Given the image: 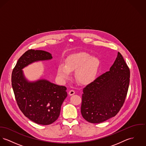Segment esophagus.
Segmentation results:
<instances>
[{
    "label": "esophagus",
    "mask_w": 146,
    "mask_h": 146,
    "mask_svg": "<svg viewBox=\"0 0 146 146\" xmlns=\"http://www.w3.org/2000/svg\"><path fill=\"white\" fill-rule=\"evenodd\" d=\"M75 91L74 90H70L69 91V92H68V94L70 95H74V94H75Z\"/></svg>",
    "instance_id": "obj_1"
}]
</instances>
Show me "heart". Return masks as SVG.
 Listing matches in <instances>:
<instances>
[{
  "label": "heart",
  "instance_id": "heart-1",
  "mask_svg": "<svg viewBox=\"0 0 146 146\" xmlns=\"http://www.w3.org/2000/svg\"><path fill=\"white\" fill-rule=\"evenodd\" d=\"M99 67L100 61L97 57L80 52L69 56L65 61V65L59 64L57 73L59 79L64 81L70 78L71 72L76 70L75 76L79 82L87 84L95 79Z\"/></svg>",
  "mask_w": 146,
  "mask_h": 146
}]
</instances>
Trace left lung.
<instances>
[{
    "label": "left lung",
    "instance_id": "1",
    "mask_svg": "<svg viewBox=\"0 0 146 146\" xmlns=\"http://www.w3.org/2000/svg\"><path fill=\"white\" fill-rule=\"evenodd\" d=\"M130 70L122 55H118L110 70L83 89L81 113L92 123H100L119 111L128 93Z\"/></svg>",
    "mask_w": 146,
    "mask_h": 146
}]
</instances>
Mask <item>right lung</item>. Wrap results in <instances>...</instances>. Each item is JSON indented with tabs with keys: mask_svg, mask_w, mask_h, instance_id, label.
<instances>
[{
	"mask_svg": "<svg viewBox=\"0 0 146 146\" xmlns=\"http://www.w3.org/2000/svg\"><path fill=\"white\" fill-rule=\"evenodd\" d=\"M52 58L48 52L29 50L18 59L12 74V85L20 110L29 119L41 125L51 124L58 119L67 96V88L45 79L29 82L22 69L34 62Z\"/></svg>",
	"mask_w": 146,
	"mask_h": 146,
	"instance_id": "1",
	"label": "right lung"
}]
</instances>
